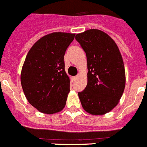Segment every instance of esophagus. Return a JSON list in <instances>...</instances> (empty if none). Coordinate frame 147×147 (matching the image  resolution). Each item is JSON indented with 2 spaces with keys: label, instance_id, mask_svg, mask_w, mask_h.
Returning a JSON list of instances; mask_svg holds the SVG:
<instances>
[{
  "label": "esophagus",
  "instance_id": "1",
  "mask_svg": "<svg viewBox=\"0 0 147 147\" xmlns=\"http://www.w3.org/2000/svg\"><path fill=\"white\" fill-rule=\"evenodd\" d=\"M78 77H79V76H74V77H73V79H74V80H77V79H78Z\"/></svg>",
  "mask_w": 147,
  "mask_h": 147
}]
</instances>
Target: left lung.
<instances>
[{
	"mask_svg": "<svg viewBox=\"0 0 147 147\" xmlns=\"http://www.w3.org/2000/svg\"><path fill=\"white\" fill-rule=\"evenodd\" d=\"M87 57L88 84L78 95L83 109L105 115L119 104L125 88L124 65L119 47L107 34L89 29L76 35Z\"/></svg>",
	"mask_w": 147,
	"mask_h": 147,
	"instance_id": "left-lung-1",
	"label": "left lung"
}]
</instances>
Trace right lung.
Masks as SVG:
<instances>
[{
	"label": "right lung",
	"instance_id": "right-lung-1",
	"mask_svg": "<svg viewBox=\"0 0 147 147\" xmlns=\"http://www.w3.org/2000/svg\"><path fill=\"white\" fill-rule=\"evenodd\" d=\"M75 34L53 32L30 49L22 67L20 82L28 102L40 113L54 114L64 108L70 92L64 55Z\"/></svg>",
	"mask_w": 147,
	"mask_h": 147
}]
</instances>
